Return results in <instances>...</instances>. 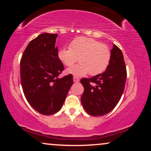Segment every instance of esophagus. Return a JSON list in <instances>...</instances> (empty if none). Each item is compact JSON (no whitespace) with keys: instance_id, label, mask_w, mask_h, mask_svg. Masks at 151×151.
Masks as SVG:
<instances>
[{"instance_id":"34e87169","label":"esophagus","mask_w":151,"mask_h":151,"mask_svg":"<svg viewBox=\"0 0 151 151\" xmlns=\"http://www.w3.org/2000/svg\"><path fill=\"white\" fill-rule=\"evenodd\" d=\"M73 80H74V82L77 83V82H79V78H78V77H73Z\"/></svg>"}]
</instances>
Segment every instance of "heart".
Segmentation results:
<instances>
[{
	"instance_id": "obj_1",
	"label": "heart",
	"mask_w": 151,
	"mask_h": 151,
	"mask_svg": "<svg viewBox=\"0 0 151 151\" xmlns=\"http://www.w3.org/2000/svg\"><path fill=\"white\" fill-rule=\"evenodd\" d=\"M70 48H61L58 58L67 67L79 60V64L67 69L66 72L75 77H83L88 73L95 76L104 72L109 65L111 51L105 45L92 38L80 37L70 43Z\"/></svg>"
}]
</instances>
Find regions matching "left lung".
<instances>
[{
	"label": "left lung",
	"mask_w": 151,
	"mask_h": 151,
	"mask_svg": "<svg viewBox=\"0 0 151 151\" xmlns=\"http://www.w3.org/2000/svg\"><path fill=\"white\" fill-rule=\"evenodd\" d=\"M126 76L124 55L114 45L106 70L89 79H81L84 88L81 101L86 111L93 116H101L113 110L124 92Z\"/></svg>",
	"instance_id": "8db88e82"
}]
</instances>
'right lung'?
Instances as JSON below:
<instances>
[{
  "label": "right lung",
  "instance_id": "obj_1",
  "mask_svg": "<svg viewBox=\"0 0 151 151\" xmlns=\"http://www.w3.org/2000/svg\"><path fill=\"white\" fill-rule=\"evenodd\" d=\"M58 34L42 33L30 41L20 60V78L24 94L35 110L52 115L61 109L73 84L72 74L59 75L64 65L55 46Z\"/></svg>",
  "mask_w": 151,
  "mask_h": 151
}]
</instances>
